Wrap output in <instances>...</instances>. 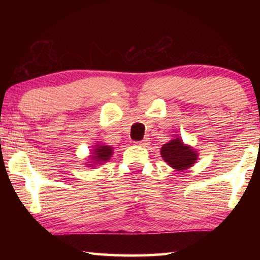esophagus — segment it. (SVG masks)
<instances>
[{"instance_id": "1", "label": "esophagus", "mask_w": 260, "mask_h": 260, "mask_svg": "<svg viewBox=\"0 0 260 260\" xmlns=\"http://www.w3.org/2000/svg\"><path fill=\"white\" fill-rule=\"evenodd\" d=\"M148 143H149V140L147 138L143 139L142 141H138V142H136V144H138V146H141V147H147Z\"/></svg>"}]
</instances>
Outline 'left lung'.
<instances>
[{
    "mask_svg": "<svg viewBox=\"0 0 260 260\" xmlns=\"http://www.w3.org/2000/svg\"><path fill=\"white\" fill-rule=\"evenodd\" d=\"M161 157L171 167L183 171L190 167L197 159L196 152L182 143L181 139H174L161 147Z\"/></svg>",
    "mask_w": 260,
    "mask_h": 260,
    "instance_id": "left-lung-1",
    "label": "left lung"
}]
</instances>
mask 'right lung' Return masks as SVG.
Returning a JSON list of instances; mask_svg holds the SVG:
<instances>
[{
  "label": "right lung",
  "instance_id": "obj_1",
  "mask_svg": "<svg viewBox=\"0 0 260 260\" xmlns=\"http://www.w3.org/2000/svg\"><path fill=\"white\" fill-rule=\"evenodd\" d=\"M94 156L93 159L95 160V162H98V164H101L102 161H107L108 159H110V157L112 155V149L111 147H108V146H100L96 149H94ZM91 165V164H89Z\"/></svg>",
  "mask_w": 260,
  "mask_h": 260
}]
</instances>
